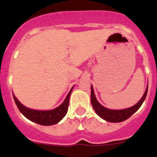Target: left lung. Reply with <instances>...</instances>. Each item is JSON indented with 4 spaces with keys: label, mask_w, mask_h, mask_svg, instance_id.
I'll return each instance as SVG.
<instances>
[{
    "label": "left lung",
    "mask_w": 157,
    "mask_h": 157,
    "mask_svg": "<svg viewBox=\"0 0 157 157\" xmlns=\"http://www.w3.org/2000/svg\"><path fill=\"white\" fill-rule=\"evenodd\" d=\"M147 92H148V86L146 87V90H145L141 100L138 101V103L135 104L134 106H131L130 108H127V109L115 110V109H107L98 102L95 97V94H94L93 86L91 85V104H92V106L96 113L101 119L105 120V121L110 122V123H120V122L125 121L126 120L130 118L139 109V108L141 106L145 98H146Z\"/></svg>",
    "instance_id": "8db88e82"
}]
</instances>
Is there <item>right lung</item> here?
<instances>
[{"label": "right lung", "mask_w": 157, "mask_h": 157, "mask_svg": "<svg viewBox=\"0 0 157 157\" xmlns=\"http://www.w3.org/2000/svg\"><path fill=\"white\" fill-rule=\"evenodd\" d=\"M73 88H74V86L71 89V90L67 94L63 103L56 109H51V110H35V109H29L20 103V101L16 98V96L14 94L13 98L19 110L27 119L40 125L51 126L59 123L67 114V109H68L69 99H70V96Z\"/></svg>", "instance_id": "obj_1"}]
</instances>
